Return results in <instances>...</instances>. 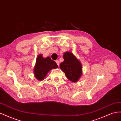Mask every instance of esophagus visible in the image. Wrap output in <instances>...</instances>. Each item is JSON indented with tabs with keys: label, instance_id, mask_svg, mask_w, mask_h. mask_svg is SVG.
<instances>
[{
	"label": "esophagus",
	"instance_id": "esophagus-1",
	"mask_svg": "<svg viewBox=\"0 0 121 121\" xmlns=\"http://www.w3.org/2000/svg\"><path fill=\"white\" fill-rule=\"evenodd\" d=\"M56 64L58 66H59V65H60V63H59V61H58V60H56Z\"/></svg>",
	"mask_w": 121,
	"mask_h": 121
}]
</instances>
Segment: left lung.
<instances>
[{
    "label": "left lung",
    "instance_id": "8db88e82",
    "mask_svg": "<svg viewBox=\"0 0 121 121\" xmlns=\"http://www.w3.org/2000/svg\"><path fill=\"white\" fill-rule=\"evenodd\" d=\"M64 61L60 64V68L67 78L73 82H77L82 74V65L76 57L70 52L64 54Z\"/></svg>",
    "mask_w": 121,
    "mask_h": 121
}]
</instances>
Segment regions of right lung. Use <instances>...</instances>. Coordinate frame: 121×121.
Wrapping results in <instances>:
<instances>
[{
    "label": "right lung",
    "mask_w": 121,
    "mask_h": 121,
    "mask_svg": "<svg viewBox=\"0 0 121 121\" xmlns=\"http://www.w3.org/2000/svg\"><path fill=\"white\" fill-rule=\"evenodd\" d=\"M57 67L56 63L49 57L43 58L42 54H39L36 58V64L34 68L35 78L39 81H41L45 78L49 71Z\"/></svg>",
    "instance_id": "1"
}]
</instances>
